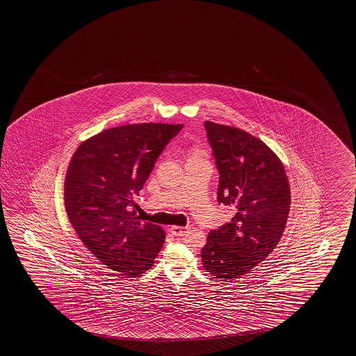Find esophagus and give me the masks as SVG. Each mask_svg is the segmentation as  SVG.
Segmentation results:
<instances>
[{"label": "esophagus", "instance_id": "esophagus-1", "mask_svg": "<svg viewBox=\"0 0 356 356\" xmlns=\"http://www.w3.org/2000/svg\"><path fill=\"white\" fill-rule=\"evenodd\" d=\"M188 230H190L188 227H177V225L170 227V232H171V234H174L175 236H182V235L186 234Z\"/></svg>", "mask_w": 356, "mask_h": 356}]
</instances>
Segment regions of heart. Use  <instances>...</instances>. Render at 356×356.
Returning <instances> with one entry per match:
<instances>
[{"label":"heart","instance_id":"heart-1","mask_svg":"<svg viewBox=\"0 0 356 356\" xmlns=\"http://www.w3.org/2000/svg\"><path fill=\"white\" fill-rule=\"evenodd\" d=\"M207 157H208V154L204 148L193 147L190 151L188 160H204V161H207Z\"/></svg>","mask_w":356,"mask_h":356}]
</instances>
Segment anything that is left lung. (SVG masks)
Segmentation results:
<instances>
[{
	"label": "left lung",
	"mask_w": 356,
	"mask_h": 356,
	"mask_svg": "<svg viewBox=\"0 0 356 356\" xmlns=\"http://www.w3.org/2000/svg\"><path fill=\"white\" fill-rule=\"evenodd\" d=\"M219 170L218 202L233 205L232 222L211 230L202 249L204 268L232 282L273 252L291 207L289 179L278 156L248 132L205 122Z\"/></svg>",
	"instance_id": "1"
}]
</instances>
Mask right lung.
Segmentation results:
<instances>
[{
	"label": "right lung",
	"mask_w": 356,
	"mask_h": 356,
	"mask_svg": "<svg viewBox=\"0 0 356 356\" xmlns=\"http://www.w3.org/2000/svg\"><path fill=\"white\" fill-rule=\"evenodd\" d=\"M182 127L151 122L109 128L81 142L69 162L64 182L69 222L94 257L114 272L145 273L161 250L163 229L141 222L129 207Z\"/></svg>",
	"instance_id": "right-lung-1"
}]
</instances>
